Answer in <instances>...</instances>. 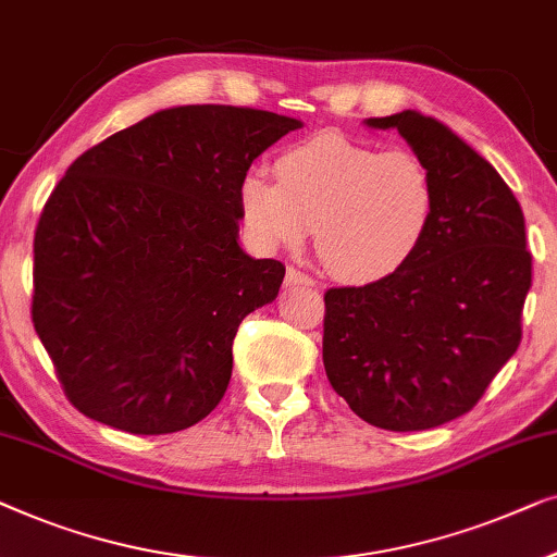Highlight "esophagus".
<instances>
[{"label":"esophagus","mask_w":557,"mask_h":557,"mask_svg":"<svg viewBox=\"0 0 557 557\" xmlns=\"http://www.w3.org/2000/svg\"><path fill=\"white\" fill-rule=\"evenodd\" d=\"M285 285L295 287V285H312V277L308 275V272L297 270V268H289L287 275H285Z\"/></svg>","instance_id":"1"}]
</instances>
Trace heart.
<instances>
[{
	"label": "heart",
	"mask_w": 557,
	"mask_h": 557,
	"mask_svg": "<svg viewBox=\"0 0 557 557\" xmlns=\"http://www.w3.org/2000/svg\"><path fill=\"white\" fill-rule=\"evenodd\" d=\"M277 182L249 174L242 211L262 245L297 247L315 230L318 257L333 275L379 282L413 260L436 209L426 161L409 148L356 144L323 133L275 161Z\"/></svg>",
	"instance_id": "b5f03b06"
}]
</instances>
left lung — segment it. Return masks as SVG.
Wrapping results in <instances>:
<instances>
[{
  "label": "left lung",
  "mask_w": 557,
  "mask_h": 557,
  "mask_svg": "<svg viewBox=\"0 0 557 557\" xmlns=\"http://www.w3.org/2000/svg\"><path fill=\"white\" fill-rule=\"evenodd\" d=\"M368 125L396 128L426 161L436 209L404 270L327 289L323 363L368 424L424 432L472 411L520 346L532 255L510 186L444 123L404 111Z\"/></svg>",
  "instance_id": "left-lung-1"
}]
</instances>
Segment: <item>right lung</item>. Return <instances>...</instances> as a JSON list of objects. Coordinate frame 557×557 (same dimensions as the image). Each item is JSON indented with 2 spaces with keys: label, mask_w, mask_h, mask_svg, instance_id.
<instances>
[{
  "label": "right lung",
  "mask_w": 557,
  "mask_h": 557,
  "mask_svg": "<svg viewBox=\"0 0 557 557\" xmlns=\"http://www.w3.org/2000/svg\"><path fill=\"white\" fill-rule=\"evenodd\" d=\"M300 125L182 106L70 163L35 230L33 323L77 411L153 436L216 409L239 323L285 277V264L237 245L242 182Z\"/></svg>",
  "instance_id": "obj_1"
}]
</instances>
